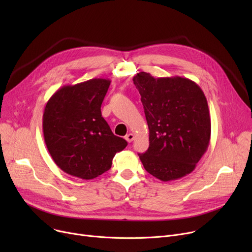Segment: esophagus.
<instances>
[{"instance_id":"1","label":"esophagus","mask_w":252,"mask_h":252,"mask_svg":"<svg viewBox=\"0 0 252 252\" xmlns=\"http://www.w3.org/2000/svg\"><path fill=\"white\" fill-rule=\"evenodd\" d=\"M125 138H126V140L128 143H130V142H133V140L135 139V136H134L133 134H131V133H129V134H127Z\"/></svg>"}]
</instances>
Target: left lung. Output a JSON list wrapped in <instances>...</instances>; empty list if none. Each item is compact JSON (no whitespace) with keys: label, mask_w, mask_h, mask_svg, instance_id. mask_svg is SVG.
Segmentation results:
<instances>
[{"label":"left lung","mask_w":252,"mask_h":252,"mask_svg":"<svg viewBox=\"0 0 252 252\" xmlns=\"http://www.w3.org/2000/svg\"><path fill=\"white\" fill-rule=\"evenodd\" d=\"M149 128V148L139 154L150 175L163 182L189 175L206 152L211 133L204 93L186 77L134 78Z\"/></svg>","instance_id":"left-lung-1"}]
</instances>
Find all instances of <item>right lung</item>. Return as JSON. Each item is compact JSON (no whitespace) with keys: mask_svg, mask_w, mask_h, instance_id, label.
Masks as SVG:
<instances>
[{"mask_svg":"<svg viewBox=\"0 0 252 252\" xmlns=\"http://www.w3.org/2000/svg\"><path fill=\"white\" fill-rule=\"evenodd\" d=\"M110 86L106 78L67 85L54 93L43 114V133L53 160L64 173L92 180L107 171L127 142L113 135L101 105Z\"/></svg>","mask_w":252,"mask_h":252,"instance_id":"obj_1","label":"right lung"}]
</instances>
